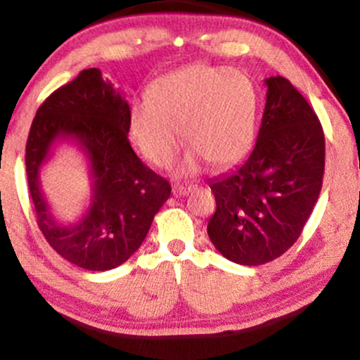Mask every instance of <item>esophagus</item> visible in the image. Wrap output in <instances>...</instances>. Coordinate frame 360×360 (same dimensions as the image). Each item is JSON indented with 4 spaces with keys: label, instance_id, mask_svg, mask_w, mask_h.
Here are the masks:
<instances>
[{
    "label": "esophagus",
    "instance_id": "34e87169",
    "mask_svg": "<svg viewBox=\"0 0 360 360\" xmlns=\"http://www.w3.org/2000/svg\"><path fill=\"white\" fill-rule=\"evenodd\" d=\"M191 191H193V186L174 184V188H172V195H174V198H183V195H188Z\"/></svg>",
    "mask_w": 360,
    "mask_h": 360
}]
</instances>
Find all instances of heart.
<instances>
[{
    "label": "heart",
    "instance_id": "heart-1",
    "mask_svg": "<svg viewBox=\"0 0 360 360\" xmlns=\"http://www.w3.org/2000/svg\"><path fill=\"white\" fill-rule=\"evenodd\" d=\"M258 95L240 70L193 64L162 75L150 89V100L131 105L130 133L138 150L155 166L165 167L181 146L189 151L177 174H194L207 161L232 165L255 140Z\"/></svg>",
    "mask_w": 360,
    "mask_h": 360
}]
</instances>
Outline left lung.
<instances>
[{"mask_svg":"<svg viewBox=\"0 0 360 360\" xmlns=\"http://www.w3.org/2000/svg\"><path fill=\"white\" fill-rule=\"evenodd\" d=\"M266 103L255 146L240 165L209 181L217 209L214 247L238 265H263L288 250L319 198L324 133L288 79H265Z\"/></svg>","mask_w":360,"mask_h":360,"instance_id":"1","label":"left lung"}]
</instances>
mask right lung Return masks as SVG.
Returning a JSON list of instances; mask_svg holds the SVG:
<instances>
[{
    "label": "right lung",
    "instance_id": "right-lung-1",
    "mask_svg": "<svg viewBox=\"0 0 360 360\" xmlns=\"http://www.w3.org/2000/svg\"><path fill=\"white\" fill-rule=\"evenodd\" d=\"M130 105L100 69H85L37 108L26 143V174L36 219L49 245L90 271L122 265L145 240L171 194L166 179L136 156L128 141ZM74 141L88 158L93 198L74 224L51 215L39 172L56 142Z\"/></svg>",
    "mask_w": 360,
    "mask_h": 360
}]
</instances>
